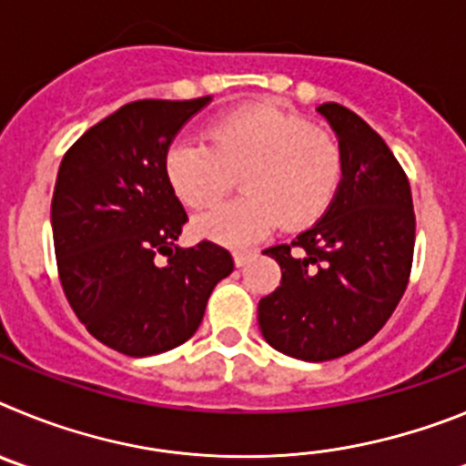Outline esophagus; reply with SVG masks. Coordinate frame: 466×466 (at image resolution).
<instances>
[{"mask_svg": "<svg viewBox=\"0 0 466 466\" xmlns=\"http://www.w3.org/2000/svg\"><path fill=\"white\" fill-rule=\"evenodd\" d=\"M254 257H257V252H254V249H236V252H233V258H236V266H245V263L252 261Z\"/></svg>", "mask_w": 466, "mask_h": 466, "instance_id": "34e87169", "label": "esophagus"}]
</instances>
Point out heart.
Masks as SVG:
<instances>
[{
	"label": "heart",
	"mask_w": 466,
	"mask_h": 466,
	"mask_svg": "<svg viewBox=\"0 0 466 466\" xmlns=\"http://www.w3.org/2000/svg\"><path fill=\"white\" fill-rule=\"evenodd\" d=\"M208 147L175 142L163 170L175 196L191 209L212 208L236 175L242 196L198 217L200 236L249 245L275 228H303L322 219L343 182L339 137L273 102H257L214 118Z\"/></svg>",
	"instance_id": "heart-1"
}]
</instances>
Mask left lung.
Masks as SVG:
<instances>
[{
    "label": "left lung",
    "mask_w": 466,
    "mask_h": 466,
    "mask_svg": "<svg viewBox=\"0 0 466 466\" xmlns=\"http://www.w3.org/2000/svg\"><path fill=\"white\" fill-rule=\"evenodd\" d=\"M317 111L343 147L345 170L331 208L289 245L263 254L282 279L258 300L266 343L303 361H329L376 336L410 278L415 212L409 177L380 135L355 111Z\"/></svg>",
    "instance_id": "left-lung-1"
}]
</instances>
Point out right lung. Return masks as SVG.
Returning a JSON list of instances; mask_svg holds the SVG:
<instances>
[{"label": "right lung", "mask_w": 466, "mask_h": 466, "mask_svg": "<svg viewBox=\"0 0 466 466\" xmlns=\"http://www.w3.org/2000/svg\"><path fill=\"white\" fill-rule=\"evenodd\" d=\"M209 102L137 100L88 127L65 154L51 200L57 278L74 315L106 348L149 357L187 343L233 273L228 249H182L188 221L163 160Z\"/></svg>", "instance_id": "obj_1"}]
</instances>
